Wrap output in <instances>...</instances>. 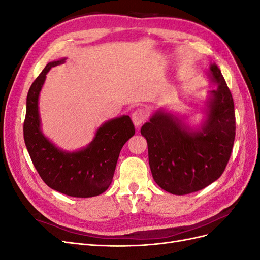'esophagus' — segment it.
Instances as JSON below:
<instances>
[{
	"mask_svg": "<svg viewBox=\"0 0 260 260\" xmlns=\"http://www.w3.org/2000/svg\"><path fill=\"white\" fill-rule=\"evenodd\" d=\"M132 121L135 123L136 127H140L141 124H142L148 117V112L147 109L144 107H140L137 108L135 112L132 113Z\"/></svg>",
	"mask_w": 260,
	"mask_h": 260,
	"instance_id": "obj_1",
	"label": "esophagus"
}]
</instances>
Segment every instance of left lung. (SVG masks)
<instances>
[{
  "label": "left lung",
  "instance_id": "obj_1",
  "mask_svg": "<svg viewBox=\"0 0 260 260\" xmlns=\"http://www.w3.org/2000/svg\"><path fill=\"white\" fill-rule=\"evenodd\" d=\"M212 91L205 125L188 133L165 113H156L141 128L147 141L149 167L155 182L175 195H185L211 184L223 174L235 139L233 98L216 64L210 66Z\"/></svg>",
  "mask_w": 260,
  "mask_h": 260
}]
</instances>
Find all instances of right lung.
<instances>
[{
    "label": "right lung",
    "mask_w": 260,
    "mask_h": 260,
    "mask_svg": "<svg viewBox=\"0 0 260 260\" xmlns=\"http://www.w3.org/2000/svg\"><path fill=\"white\" fill-rule=\"evenodd\" d=\"M64 61L49 62L31 84L23 139L34 166L46 185L73 198H92L111 185L121 148L135 136L136 129L129 116H121L102 125L90 145L79 152L65 153L55 147L40 130L38 99L46 74Z\"/></svg>",
    "instance_id": "1"
}]
</instances>
